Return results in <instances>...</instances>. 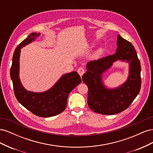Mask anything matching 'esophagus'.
<instances>
[{
  "instance_id": "esophagus-1",
  "label": "esophagus",
  "mask_w": 153,
  "mask_h": 153,
  "mask_svg": "<svg viewBox=\"0 0 153 153\" xmlns=\"http://www.w3.org/2000/svg\"><path fill=\"white\" fill-rule=\"evenodd\" d=\"M77 71H78V74H79V75H80V76H82L83 75V74H84V73H85L84 68H82V67H80L78 69Z\"/></svg>"
}]
</instances>
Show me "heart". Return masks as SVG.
Returning a JSON list of instances; mask_svg holds the SVG:
<instances>
[{"label": "heart", "instance_id": "obj_1", "mask_svg": "<svg viewBox=\"0 0 153 153\" xmlns=\"http://www.w3.org/2000/svg\"><path fill=\"white\" fill-rule=\"evenodd\" d=\"M100 53H101V50H99V51H98V52H97L96 53L95 55H96V56H98V55Z\"/></svg>", "mask_w": 153, "mask_h": 153}]
</instances>
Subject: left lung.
I'll return each mask as SVG.
<instances>
[{
    "instance_id": "left-lung-1",
    "label": "left lung",
    "mask_w": 153,
    "mask_h": 153,
    "mask_svg": "<svg viewBox=\"0 0 153 153\" xmlns=\"http://www.w3.org/2000/svg\"><path fill=\"white\" fill-rule=\"evenodd\" d=\"M117 45L115 54L88 62L87 71L82 76L89 89L88 105L94 112L103 115L118 114L127 109L139 93L141 87L140 62L135 48L120 35L117 36ZM117 59L129 62L128 78L116 89H106L103 85L101 75Z\"/></svg>"
}]
</instances>
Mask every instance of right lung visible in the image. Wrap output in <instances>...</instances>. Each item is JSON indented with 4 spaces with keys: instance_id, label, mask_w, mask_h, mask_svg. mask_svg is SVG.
Here are the masks:
<instances>
[{
    "instance_id": "obj_1",
    "label": "right lung",
    "mask_w": 153,
    "mask_h": 153,
    "mask_svg": "<svg viewBox=\"0 0 153 153\" xmlns=\"http://www.w3.org/2000/svg\"><path fill=\"white\" fill-rule=\"evenodd\" d=\"M39 35V33H31L18 45L13 54L10 76L14 93L18 102L37 116L49 117L61 114L65 110L69 94L80 84L82 80L77 72L73 71L63 75L50 89L46 92L36 93L25 89L19 78L20 49Z\"/></svg>"
}]
</instances>
